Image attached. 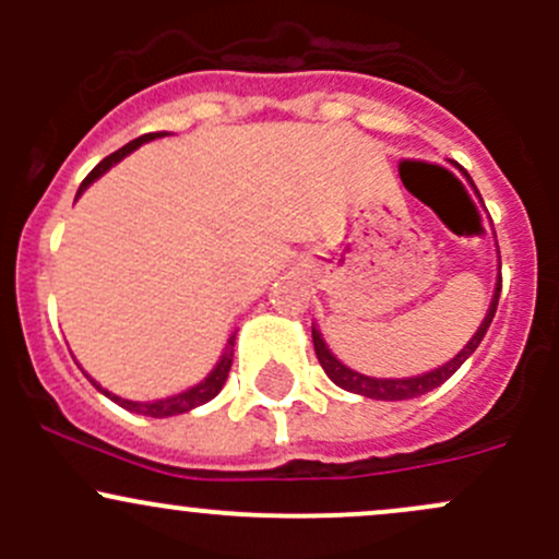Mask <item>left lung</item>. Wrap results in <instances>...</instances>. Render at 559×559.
<instances>
[{"mask_svg":"<svg viewBox=\"0 0 559 559\" xmlns=\"http://www.w3.org/2000/svg\"><path fill=\"white\" fill-rule=\"evenodd\" d=\"M500 286H503V278H500L498 292H495L492 306H489L487 319L481 321V326H478L476 335L471 337V343H467V346L462 348L460 354H456V357L452 359V362L441 365V368L432 370V373L416 376V379H368V376L354 373V370H348L346 365L337 362V359L332 357V354H330V348L324 346V341H321L319 332L313 330V348H316V357H319L321 368H324V373L330 376V381H335V384L341 386V389H346V392L362 394V397H370V400H411V397H419V394L430 392V389L441 386L443 381L452 379V376L456 373V370H460V365L465 362V359L471 357L473 352H476L478 343H481V337L487 335L489 324H492L495 311H498Z\"/></svg>","mask_w":559,"mask_h":559,"instance_id":"8db88e82","label":"left lung"}]
</instances>
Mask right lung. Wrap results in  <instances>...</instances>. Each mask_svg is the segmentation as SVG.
<instances>
[{"instance_id":"right-lung-1","label":"right lung","mask_w":559,"mask_h":559,"mask_svg":"<svg viewBox=\"0 0 559 559\" xmlns=\"http://www.w3.org/2000/svg\"><path fill=\"white\" fill-rule=\"evenodd\" d=\"M154 138H159V132H148V134H143V138L132 140V143H127V145H123V148H118L116 154L105 156V159L99 162V165L94 167V170L88 173L86 178H83V183H81V189H78V194H81V191H86V186L92 183V180H97L99 175L110 170V167L116 165L118 159H123V156H127L129 151H134V148H138V145L148 143V140H154ZM233 354H235V335L229 337L227 348H224L222 359H218V365H216V368H213V373L207 376V379L202 381V384L191 386L189 392H180V394H175V397H167V400H156V403H132V400H121V397H116V394L105 392V389H103V392L107 394V397L112 400V403H118V405H121V408H127V411H134V414H143V416H154V419H162V416L186 414V411L197 408V405H205L207 400H213V397H216L218 392H222L224 381H227V376H229V368H233ZM94 386H97V384H94ZM97 389H99V386H97Z\"/></svg>"}]
</instances>
